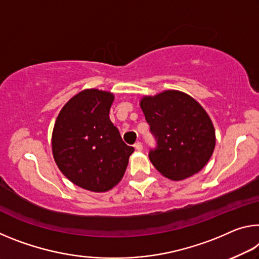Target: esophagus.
Wrapping results in <instances>:
<instances>
[{"label":"esophagus","mask_w":259,"mask_h":259,"mask_svg":"<svg viewBox=\"0 0 259 259\" xmlns=\"http://www.w3.org/2000/svg\"><path fill=\"white\" fill-rule=\"evenodd\" d=\"M135 149H136L137 151H142V150H143V144H142V142H137L136 144H135Z\"/></svg>","instance_id":"34e87169"}]
</instances>
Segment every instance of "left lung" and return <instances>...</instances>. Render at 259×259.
<instances>
[{"mask_svg": "<svg viewBox=\"0 0 259 259\" xmlns=\"http://www.w3.org/2000/svg\"><path fill=\"white\" fill-rule=\"evenodd\" d=\"M141 107L155 146L149 158L166 178L180 181L206 165L215 145V133L204 108L188 94L165 91L145 97Z\"/></svg>", "mask_w": 259, "mask_h": 259, "instance_id": "obj_1", "label": "left lung"}]
</instances>
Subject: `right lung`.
Masks as SVG:
<instances>
[{
	"label": "right lung",
	"mask_w": 259,
	"mask_h": 259,
	"mask_svg": "<svg viewBox=\"0 0 259 259\" xmlns=\"http://www.w3.org/2000/svg\"><path fill=\"white\" fill-rule=\"evenodd\" d=\"M114 96L85 90L65 104L53 131V154L60 170L76 186L107 191L121 181L134 152L109 120Z\"/></svg>",
	"instance_id": "add662e5"
}]
</instances>
